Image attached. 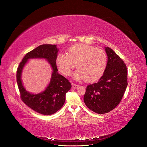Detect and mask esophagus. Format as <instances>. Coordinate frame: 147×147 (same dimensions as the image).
I'll list each match as a JSON object with an SVG mask.
<instances>
[{
  "mask_svg": "<svg viewBox=\"0 0 147 147\" xmlns=\"http://www.w3.org/2000/svg\"><path fill=\"white\" fill-rule=\"evenodd\" d=\"M71 85H72V88H73V89H77V88H78L79 87L78 84H75V83H72Z\"/></svg>",
  "mask_w": 147,
  "mask_h": 147,
  "instance_id": "esophagus-1",
  "label": "esophagus"
}]
</instances>
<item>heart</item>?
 <instances>
[{"instance_id": "heart-1", "label": "heart", "mask_w": 147, "mask_h": 147, "mask_svg": "<svg viewBox=\"0 0 147 147\" xmlns=\"http://www.w3.org/2000/svg\"><path fill=\"white\" fill-rule=\"evenodd\" d=\"M55 63L64 76L70 75L76 65L78 68L73 74L74 79L94 82L103 76L107 67V57L101 49L86 44H77L68 48L67 54L59 53Z\"/></svg>"}]
</instances>
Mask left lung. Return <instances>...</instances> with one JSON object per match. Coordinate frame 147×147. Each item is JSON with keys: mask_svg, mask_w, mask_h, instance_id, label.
<instances>
[{"mask_svg": "<svg viewBox=\"0 0 147 147\" xmlns=\"http://www.w3.org/2000/svg\"><path fill=\"white\" fill-rule=\"evenodd\" d=\"M108 57L105 71L97 83L89 84L84 95L88 109L98 114L107 113L118 105L127 86L126 64L113 49L105 47Z\"/></svg>", "mask_w": 147, "mask_h": 147, "instance_id": "left-lung-1", "label": "left lung"}]
</instances>
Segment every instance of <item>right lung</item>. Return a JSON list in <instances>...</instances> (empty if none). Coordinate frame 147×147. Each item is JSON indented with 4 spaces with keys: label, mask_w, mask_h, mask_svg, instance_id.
<instances>
[{
    "label": "right lung",
    "mask_w": 147,
    "mask_h": 147,
    "mask_svg": "<svg viewBox=\"0 0 147 147\" xmlns=\"http://www.w3.org/2000/svg\"><path fill=\"white\" fill-rule=\"evenodd\" d=\"M58 51L56 45H40L26 54L17 69V82L22 101L30 109L44 115L53 114L61 109L65 102L66 93L71 88L68 80L58 73L55 59ZM35 58L45 59L53 69L48 86L43 92L36 94L26 90L21 79L22 70L28 59Z\"/></svg>",
    "instance_id": "1"
}]
</instances>
